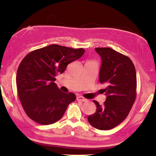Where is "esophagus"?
<instances>
[{
  "mask_svg": "<svg viewBox=\"0 0 156 156\" xmlns=\"http://www.w3.org/2000/svg\"><path fill=\"white\" fill-rule=\"evenodd\" d=\"M76 100L80 101H82V102H83V101H87V98H84V97H82L81 96H79L76 97Z\"/></svg>",
  "mask_w": 156,
  "mask_h": 156,
  "instance_id": "esophagus-1",
  "label": "esophagus"
}]
</instances>
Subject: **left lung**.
<instances>
[{
    "mask_svg": "<svg viewBox=\"0 0 156 156\" xmlns=\"http://www.w3.org/2000/svg\"><path fill=\"white\" fill-rule=\"evenodd\" d=\"M101 56L99 81L107 86L104 93L107 98L103 105H96L94 114L87 120L93 127L109 130L121 123L129 114L136 97V74L129 57L109 47L95 49Z\"/></svg>",
    "mask_w": 156,
    "mask_h": 156,
    "instance_id": "obj_1",
    "label": "left lung"
}]
</instances>
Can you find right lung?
I'll return each mask as SVG.
<instances>
[{"label":"right lung","instance_id":"right-lung-1","mask_svg":"<svg viewBox=\"0 0 156 156\" xmlns=\"http://www.w3.org/2000/svg\"><path fill=\"white\" fill-rule=\"evenodd\" d=\"M84 53L82 48L52 44L32 51L23 58L16 72V87L22 106L31 120L49 125L63 117L76 96L60 91L55 83V76Z\"/></svg>","mask_w":156,"mask_h":156}]
</instances>
